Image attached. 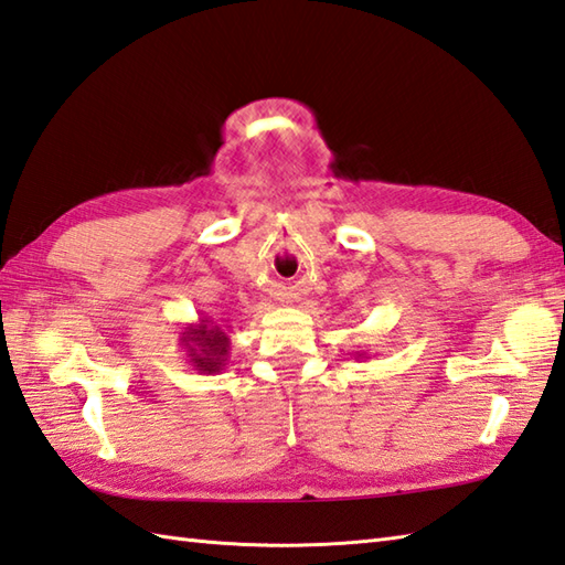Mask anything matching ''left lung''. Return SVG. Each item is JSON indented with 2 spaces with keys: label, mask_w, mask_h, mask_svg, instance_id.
<instances>
[{
  "label": "left lung",
  "mask_w": 565,
  "mask_h": 565,
  "mask_svg": "<svg viewBox=\"0 0 565 565\" xmlns=\"http://www.w3.org/2000/svg\"><path fill=\"white\" fill-rule=\"evenodd\" d=\"M354 359H366V352H354Z\"/></svg>",
  "instance_id": "8db88e82"
}]
</instances>
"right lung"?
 <instances>
[{
  "mask_svg": "<svg viewBox=\"0 0 565 565\" xmlns=\"http://www.w3.org/2000/svg\"><path fill=\"white\" fill-rule=\"evenodd\" d=\"M179 344L186 352L189 364L199 374H218L225 369L227 354H231V338L225 326L211 318H199V322H189L179 332Z\"/></svg>",
  "mask_w": 565,
  "mask_h": 565,
  "instance_id": "add662e5",
  "label": "right lung"
}]
</instances>
